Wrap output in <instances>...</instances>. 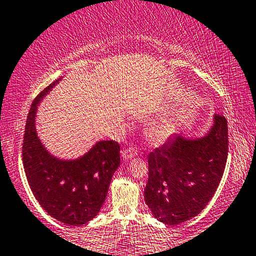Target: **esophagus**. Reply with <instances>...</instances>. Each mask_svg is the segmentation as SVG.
I'll return each mask as SVG.
<instances>
[{"label": "esophagus", "instance_id": "1", "mask_svg": "<svg viewBox=\"0 0 256 256\" xmlns=\"http://www.w3.org/2000/svg\"><path fill=\"white\" fill-rule=\"evenodd\" d=\"M120 154H122V158H123V160H131L133 158L138 156V150H136L134 147H128V148L122 150Z\"/></svg>", "mask_w": 256, "mask_h": 256}]
</instances>
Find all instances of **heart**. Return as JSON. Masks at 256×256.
<instances>
[{"mask_svg": "<svg viewBox=\"0 0 256 256\" xmlns=\"http://www.w3.org/2000/svg\"><path fill=\"white\" fill-rule=\"evenodd\" d=\"M172 131V128L168 123H159L153 126L152 131H150V136L154 142H162L170 136Z\"/></svg>", "mask_w": 256, "mask_h": 256, "instance_id": "heart-1", "label": "heart"}]
</instances>
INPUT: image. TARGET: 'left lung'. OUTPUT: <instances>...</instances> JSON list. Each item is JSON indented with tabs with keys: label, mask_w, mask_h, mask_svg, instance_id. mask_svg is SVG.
<instances>
[{
	"label": "left lung",
	"mask_w": 256,
	"mask_h": 256,
	"mask_svg": "<svg viewBox=\"0 0 256 256\" xmlns=\"http://www.w3.org/2000/svg\"><path fill=\"white\" fill-rule=\"evenodd\" d=\"M228 134L226 118L214 114L204 136L178 132L148 154L145 202L158 220L178 225L206 206L224 174Z\"/></svg>",
	"instance_id": "obj_1"
}]
</instances>
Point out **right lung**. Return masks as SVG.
<instances>
[{
  "instance_id": "obj_1",
  "label": "right lung",
  "mask_w": 256,
  "mask_h": 256,
  "mask_svg": "<svg viewBox=\"0 0 256 256\" xmlns=\"http://www.w3.org/2000/svg\"><path fill=\"white\" fill-rule=\"evenodd\" d=\"M61 78L45 88L32 103L25 125L23 164L36 200L48 214L66 225L81 226L98 214L120 164V145L97 142L76 159H60L38 136L36 117L39 103Z\"/></svg>"
}]
</instances>
